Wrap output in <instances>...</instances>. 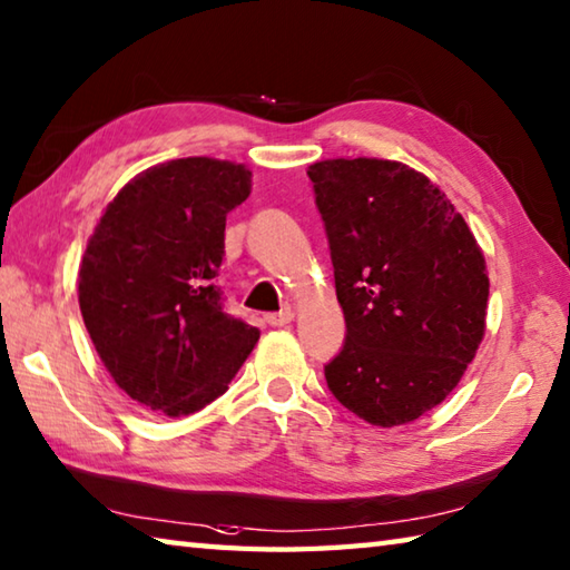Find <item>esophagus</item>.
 <instances>
[{
    "label": "esophagus",
    "instance_id": "esophagus-1",
    "mask_svg": "<svg viewBox=\"0 0 570 570\" xmlns=\"http://www.w3.org/2000/svg\"><path fill=\"white\" fill-rule=\"evenodd\" d=\"M265 322L271 327H285V325H289V322H293V313H289V309H283V313L265 315Z\"/></svg>",
    "mask_w": 570,
    "mask_h": 570
}]
</instances>
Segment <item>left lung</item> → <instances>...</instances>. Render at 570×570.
<instances>
[{
    "label": "left lung",
    "mask_w": 570,
    "mask_h": 570,
    "mask_svg": "<svg viewBox=\"0 0 570 570\" xmlns=\"http://www.w3.org/2000/svg\"><path fill=\"white\" fill-rule=\"evenodd\" d=\"M347 337L325 364L335 400L400 426L446 400L484 340L489 275L474 233L419 170L384 158L307 168Z\"/></svg>",
    "instance_id": "8db88e82"
}]
</instances>
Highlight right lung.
<instances>
[{
    "label": "right lung",
    "mask_w": 570,
    "mask_h": 570,
    "mask_svg": "<svg viewBox=\"0 0 570 570\" xmlns=\"http://www.w3.org/2000/svg\"><path fill=\"white\" fill-rule=\"evenodd\" d=\"M250 170L193 156L116 193L79 265V307L114 382L146 410L186 416L228 390L261 330L223 313L225 216Z\"/></svg>",
    "instance_id": "add662e5"
}]
</instances>
